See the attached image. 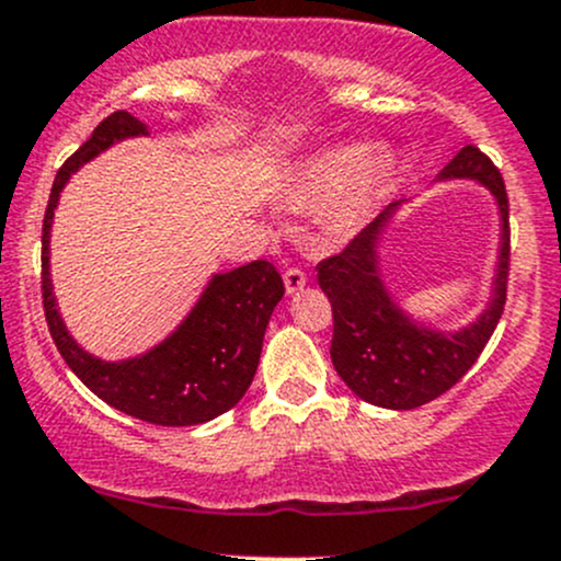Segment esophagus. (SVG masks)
I'll return each instance as SVG.
<instances>
[{
	"label": "esophagus",
	"instance_id": "34e87169",
	"mask_svg": "<svg viewBox=\"0 0 561 561\" xmlns=\"http://www.w3.org/2000/svg\"><path fill=\"white\" fill-rule=\"evenodd\" d=\"M304 285H307V274H304L301 268H287L285 271V290H287V296H296L298 290H304Z\"/></svg>",
	"mask_w": 561,
	"mask_h": 561
}]
</instances>
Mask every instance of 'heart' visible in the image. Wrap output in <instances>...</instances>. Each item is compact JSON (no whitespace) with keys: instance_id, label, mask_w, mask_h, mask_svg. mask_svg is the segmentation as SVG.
<instances>
[{"instance_id":"obj_1","label":"heart","mask_w":561,"mask_h":561,"mask_svg":"<svg viewBox=\"0 0 561 561\" xmlns=\"http://www.w3.org/2000/svg\"><path fill=\"white\" fill-rule=\"evenodd\" d=\"M390 175L393 157L382 146H333L304 162L293 197L304 208L328 203L325 228L333 236H350L364 228L380 206Z\"/></svg>"}]
</instances>
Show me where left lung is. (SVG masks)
<instances>
[{"instance_id": "8db88e82", "label": "left lung", "mask_w": 561, "mask_h": 561, "mask_svg": "<svg viewBox=\"0 0 561 561\" xmlns=\"http://www.w3.org/2000/svg\"><path fill=\"white\" fill-rule=\"evenodd\" d=\"M437 181H474L491 192L500 211L489 304L472 322L456 331L428 325L407 312L382 279V239L407 201L390 203L344 252L317 265V282L333 307V369L358 399L386 410H415L454 388L483 353L505 309L511 263L505 181L474 146L458 149Z\"/></svg>"}]
</instances>
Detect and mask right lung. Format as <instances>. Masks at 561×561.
<instances>
[{"mask_svg": "<svg viewBox=\"0 0 561 561\" xmlns=\"http://www.w3.org/2000/svg\"><path fill=\"white\" fill-rule=\"evenodd\" d=\"M146 135L149 127L133 113H111L56 173L43 219L45 320L67 366L113 410L154 426H197L239 404L252 386L265 328L285 296L279 271L268 260L214 274L175 331L146 353L122 360L92 355L72 339L50 282V228L67 181L113 144Z\"/></svg>", "mask_w": 561, "mask_h": 561, "instance_id": "obj_1", "label": "right lung"}]
</instances>
